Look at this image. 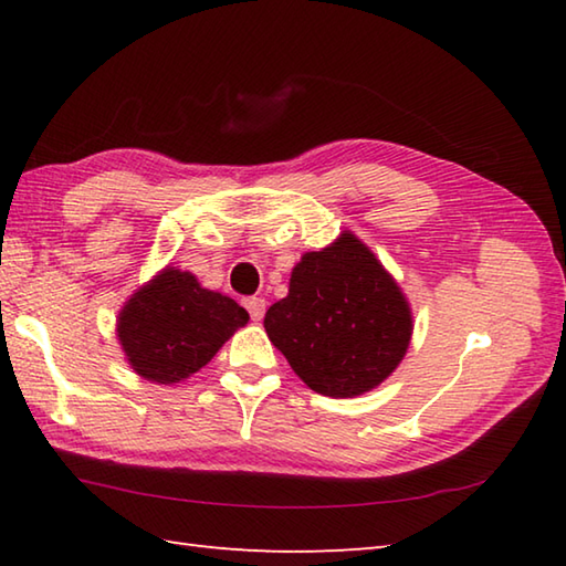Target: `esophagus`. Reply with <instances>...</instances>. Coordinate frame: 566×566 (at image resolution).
<instances>
[{"label": "esophagus", "mask_w": 566, "mask_h": 566, "mask_svg": "<svg viewBox=\"0 0 566 566\" xmlns=\"http://www.w3.org/2000/svg\"><path fill=\"white\" fill-rule=\"evenodd\" d=\"M244 307L249 310L251 319L259 322L263 317V313H266V300H263V297H247L244 300Z\"/></svg>", "instance_id": "esophagus-1"}]
</instances>
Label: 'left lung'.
Wrapping results in <instances>:
<instances>
[{
    "mask_svg": "<svg viewBox=\"0 0 566 566\" xmlns=\"http://www.w3.org/2000/svg\"><path fill=\"white\" fill-rule=\"evenodd\" d=\"M293 371L329 398H354L396 371L412 337L406 295L361 239L307 251L263 317Z\"/></svg>",
    "mask_w": 566,
    "mask_h": 566,
    "instance_id": "left-lung-1",
    "label": "left lung"
}]
</instances>
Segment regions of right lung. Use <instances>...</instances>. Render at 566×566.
Segmentation results:
<instances>
[{
  "mask_svg": "<svg viewBox=\"0 0 566 566\" xmlns=\"http://www.w3.org/2000/svg\"><path fill=\"white\" fill-rule=\"evenodd\" d=\"M249 322L232 297L207 291L190 271L166 266L126 300L117 337L134 371L154 384H180L200 371Z\"/></svg>",
  "mask_w": 566,
  "mask_h": 566,
  "instance_id": "obj_1",
  "label": "right lung"
}]
</instances>
